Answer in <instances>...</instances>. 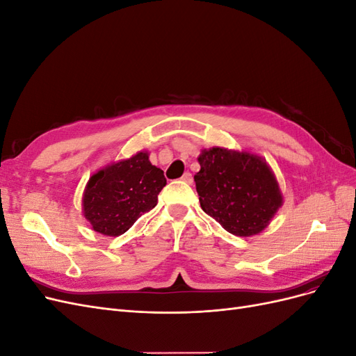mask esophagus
Wrapping results in <instances>:
<instances>
[{
  "label": "esophagus",
  "mask_w": 356,
  "mask_h": 356,
  "mask_svg": "<svg viewBox=\"0 0 356 356\" xmlns=\"http://www.w3.org/2000/svg\"><path fill=\"white\" fill-rule=\"evenodd\" d=\"M181 179L186 182V184H193V177H191V174L190 172H184V175L181 177Z\"/></svg>",
  "instance_id": "esophagus-1"
}]
</instances>
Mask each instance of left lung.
Instances as JSON below:
<instances>
[{"instance_id": "1", "label": "left lung", "mask_w": 356, "mask_h": 356, "mask_svg": "<svg viewBox=\"0 0 356 356\" xmlns=\"http://www.w3.org/2000/svg\"><path fill=\"white\" fill-rule=\"evenodd\" d=\"M195 175L202 209L234 236L260 233L282 204L277 182L261 157L225 148L203 149Z\"/></svg>"}]
</instances>
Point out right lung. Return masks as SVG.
<instances>
[{
  "mask_svg": "<svg viewBox=\"0 0 356 356\" xmlns=\"http://www.w3.org/2000/svg\"><path fill=\"white\" fill-rule=\"evenodd\" d=\"M165 186L163 170L149 163L147 153H138L90 177L83 196L84 217L95 232L120 236L156 207Z\"/></svg>",
  "mask_w": 356,
  "mask_h": 356,
  "instance_id": "add662e5",
  "label": "right lung"
}]
</instances>
